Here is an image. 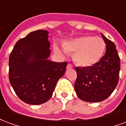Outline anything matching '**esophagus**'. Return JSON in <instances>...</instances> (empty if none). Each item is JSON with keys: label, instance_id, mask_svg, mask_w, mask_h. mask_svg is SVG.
Masks as SVG:
<instances>
[{"label": "esophagus", "instance_id": "obj_1", "mask_svg": "<svg viewBox=\"0 0 126 126\" xmlns=\"http://www.w3.org/2000/svg\"><path fill=\"white\" fill-rule=\"evenodd\" d=\"M72 68H73V65H72L71 64H70V63H69L68 65H67V69H70Z\"/></svg>", "mask_w": 126, "mask_h": 126}]
</instances>
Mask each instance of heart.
<instances>
[{"mask_svg": "<svg viewBox=\"0 0 126 126\" xmlns=\"http://www.w3.org/2000/svg\"><path fill=\"white\" fill-rule=\"evenodd\" d=\"M105 42L98 36H86L71 39L63 46L55 44V52L62 56L74 54L75 62L82 67H90L98 63L103 57Z\"/></svg>", "mask_w": 126, "mask_h": 126, "instance_id": "1", "label": "heart"}]
</instances>
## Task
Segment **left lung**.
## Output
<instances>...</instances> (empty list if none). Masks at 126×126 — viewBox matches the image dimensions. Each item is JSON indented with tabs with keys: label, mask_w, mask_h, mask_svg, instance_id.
<instances>
[{
	"label": "left lung",
	"mask_w": 126,
	"mask_h": 126,
	"mask_svg": "<svg viewBox=\"0 0 126 126\" xmlns=\"http://www.w3.org/2000/svg\"><path fill=\"white\" fill-rule=\"evenodd\" d=\"M106 44L105 55L90 67H76L74 88L81 100L97 103L105 100L116 88L120 70V59L113 42L101 33Z\"/></svg>",
	"instance_id": "1"
}]
</instances>
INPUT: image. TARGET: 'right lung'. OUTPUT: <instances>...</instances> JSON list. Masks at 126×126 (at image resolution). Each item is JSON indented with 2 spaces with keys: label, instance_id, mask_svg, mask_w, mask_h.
<instances>
[{
  "label": "right lung",
  "instance_id": "add662e5",
  "mask_svg": "<svg viewBox=\"0 0 126 126\" xmlns=\"http://www.w3.org/2000/svg\"><path fill=\"white\" fill-rule=\"evenodd\" d=\"M48 33L42 30L32 32L17 42L10 54V83L18 97L32 105L46 103L51 98L67 65L48 59Z\"/></svg>",
  "mask_w": 126,
  "mask_h": 126
}]
</instances>
